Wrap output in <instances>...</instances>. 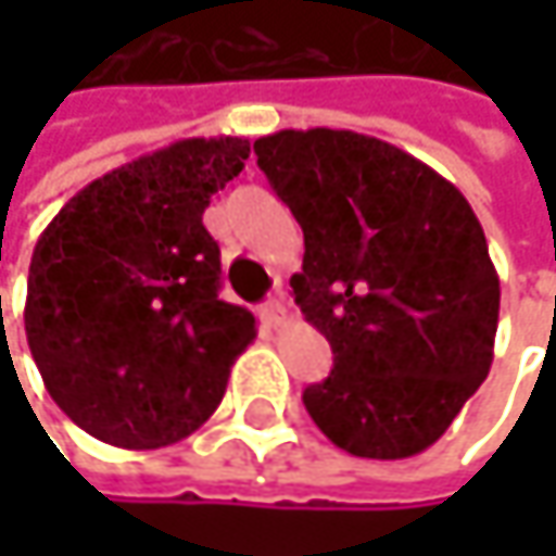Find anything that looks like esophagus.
<instances>
[{
	"mask_svg": "<svg viewBox=\"0 0 556 556\" xmlns=\"http://www.w3.org/2000/svg\"><path fill=\"white\" fill-rule=\"evenodd\" d=\"M261 318L267 321V325H282L286 321V299H282V292L277 289V295H270L264 305H261Z\"/></svg>",
	"mask_w": 556,
	"mask_h": 556,
	"instance_id": "1",
	"label": "esophagus"
}]
</instances>
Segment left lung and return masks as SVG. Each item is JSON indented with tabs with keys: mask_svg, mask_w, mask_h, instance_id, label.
I'll return each instance as SVG.
<instances>
[{
	"mask_svg": "<svg viewBox=\"0 0 556 556\" xmlns=\"http://www.w3.org/2000/svg\"><path fill=\"white\" fill-rule=\"evenodd\" d=\"M257 167L302 225L289 279L334 367L302 392L321 434L354 457L431 447L493 367L500 274L464 192L370 135L286 128Z\"/></svg>",
	"mask_w": 556,
	"mask_h": 556,
	"instance_id": "left-lung-1",
	"label": "left lung"
}]
</instances>
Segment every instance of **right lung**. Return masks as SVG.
I'll return each instance as SVG.
<instances>
[{
  "instance_id": "obj_1",
  "label": "right lung",
  "mask_w": 556,
  "mask_h": 556,
  "mask_svg": "<svg viewBox=\"0 0 556 556\" xmlns=\"http://www.w3.org/2000/svg\"><path fill=\"white\" fill-rule=\"evenodd\" d=\"M248 154V138L173 141L83 186L41 231L25 334L51 399L86 434L154 451L218 408L257 325L218 299L202 212Z\"/></svg>"
}]
</instances>
